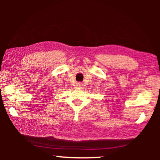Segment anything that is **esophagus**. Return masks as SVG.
I'll list each match as a JSON object with an SVG mask.
<instances>
[{
	"mask_svg": "<svg viewBox=\"0 0 160 160\" xmlns=\"http://www.w3.org/2000/svg\"><path fill=\"white\" fill-rule=\"evenodd\" d=\"M82 84H81V83H78V84H77V86L78 87H82Z\"/></svg>",
	"mask_w": 160,
	"mask_h": 160,
	"instance_id": "34e87169",
	"label": "esophagus"
}]
</instances>
